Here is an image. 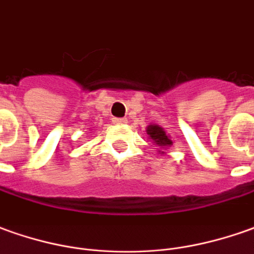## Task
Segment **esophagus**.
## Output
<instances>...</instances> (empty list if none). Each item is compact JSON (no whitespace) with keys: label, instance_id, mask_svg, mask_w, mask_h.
I'll list each match as a JSON object with an SVG mask.
<instances>
[{"label":"esophagus","instance_id":"obj_1","mask_svg":"<svg viewBox=\"0 0 254 254\" xmlns=\"http://www.w3.org/2000/svg\"><path fill=\"white\" fill-rule=\"evenodd\" d=\"M113 123L124 124L127 123V119H124V117H113Z\"/></svg>","mask_w":254,"mask_h":254}]
</instances>
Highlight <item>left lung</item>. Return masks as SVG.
I'll list each match as a JSON object with an SVG mask.
<instances>
[{
	"label": "left lung",
	"instance_id": "left-lung-1",
	"mask_svg": "<svg viewBox=\"0 0 254 254\" xmlns=\"http://www.w3.org/2000/svg\"><path fill=\"white\" fill-rule=\"evenodd\" d=\"M146 134L149 135L150 139H153V142H155L157 146L166 148V146H170V145L173 144L170 138L166 135V132H164L163 128L159 127V126H155V124L149 126V127L146 128Z\"/></svg>",
	"mask_w": 254,
	"mask_h": 254
}]
</instances>
